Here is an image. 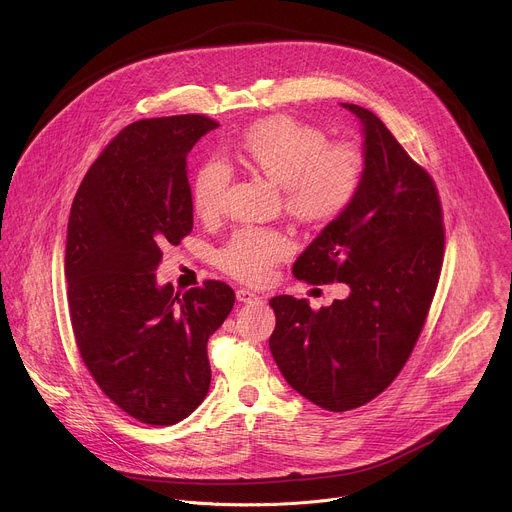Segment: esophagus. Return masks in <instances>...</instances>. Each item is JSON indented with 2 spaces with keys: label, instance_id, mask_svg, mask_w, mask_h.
Wrapping results in <instances>:
<instances>
[{
  "label": "esophagus",
  "instance_id": "esophagus-1",
  "mask_svg": "<svg viewBox=\"0 0 512 512\" xmlns=\"http://www.w3.org/2000/svg\"><path fill=\"white\" fill-rule=\"evenodd\" d=\"M237 300L243 302V304H251V302H257L259 296L253 294V291H249V289L243 287V289H237Z\"/></svg>",
  "mask_w": 512,
  "mask_h": 512
}]
</instances>
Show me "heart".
I'll list each match as a JSON object with an SVG mask.
<instances>
[{"label":"heart","mask_w":512,"mask_h":512,"mask_svg":"<svg viewBox=\"0 0 512 512\" xmlns=\"http://www.w3.org/2000/svg\"><path fill=\"white\" fill-rule=\"evenodd\" d=\"M275 186H281L289 214L310 225L334 221L356 198L364 158L354 143H328L326 133L291 117H271L249 127L225 156ZM231 182L227 166L206 162L192 184V204L200 218L218 216ZM291 241L275 229H241L218 253V263L237 279L257 283L287 257Z\"/></svg>","instance_id":"heart-1"}]
</instances>
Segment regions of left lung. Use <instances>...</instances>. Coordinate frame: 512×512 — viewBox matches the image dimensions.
<instances>
[{
  "label": "left lung",
  "mask_w": 512,
  "mask_h": 512,
  "mask_svg": "<svg viewBox=\"0 0 512 512\" xmlns=\"http://www.w3.org/2000/svg\"><path fill=\"white\" fill-rule=\"evenodd\" d=\"M342 107L362 123V184L298 257L294 275L316 285L346 283L350 294L320 310L291 296L269 302V348L281 375L328 411L356 409L395 381L444 263L442 202L431 176L373 111Z\"/></svg>",
  "instance_id": "obj_1"
}]
</instances>
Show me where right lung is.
Here are the masks:
<instances>
[{"label":"right lung","instance_id":"right-lung-1","mask_svg":"<svg viewBox=\"0 0 512 512\" xmlns=\"http://www.w3.org/2000/svg\"><path fill=\"white\" fill-rule=\"evenodd\" d=\"M216 127L204 115L127 125L70 208L64 275L81 358L101 391L148 425H174L204 401L206 344L235 306L223 281L182 296L156 281L162 249L180 245L194 223L186 158Z\"/></svg>","mask_w":512,"mask_h":512}]
</instances>
